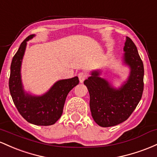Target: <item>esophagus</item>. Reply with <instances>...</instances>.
Instances as JSON below:
<instances>
[{
	"label": "esophagus",
	"mask_w": 157,
	"mask_h": 157,
	"mask_svg": "<svg viewBox=\"0 0 157 157\" xmlns=\"http://www.w3.org/2000/svg\"><path fill=\"white\" fill-rule=\"evenodd\" d=\"M78 77L79 81H80L81 83H82V82H83L87 78V74L86 73H84V72H81V73H79L78 74Z\"/></svg>",
	"instance_id": "esophagus-1"
}]
</instances>
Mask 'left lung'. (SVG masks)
I'll return each mask as SVG.
<instances>
[{"mask_svg": "<svg viewBox=\"0 0 157 157\" xmlns=\"http://www.w3.org/2000/svg\"><path fill=\"white\" fill-rule=\"evenodd\" d=\"M124 62L131 68L128 81L119 89L93 71L84 82L90 93V107L94 121L99 126H115L129 118L141 100L144 89V66L136 47L126 37Z\"/></svg>", "mask_w": 157, "mask_h": 157, "instance_id": "obj_1", "label": "left lung"}]
</instances>
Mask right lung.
Segmentation results:
<instances>
[{"mask_svg":"<svg viewBox=\"0 0 157 157\" xmlns=\"http://www.w3.org/2000/svg\"><path fill=\"white\" fill-rule=\"evenodd\" d=\"M34 36L35 35H30L21 44L18 50L12 59L9 87L14 104L24 119L36 125H52L62 115L67 96L78 84L79 80L75 76L58 81L48 92L40 96H32L24 92L21 67L26 42Z\"/></svg>","mask_w":157,"mask_h":157,"instance_id":"obj_1","label":"right lung"}]
</instances>
